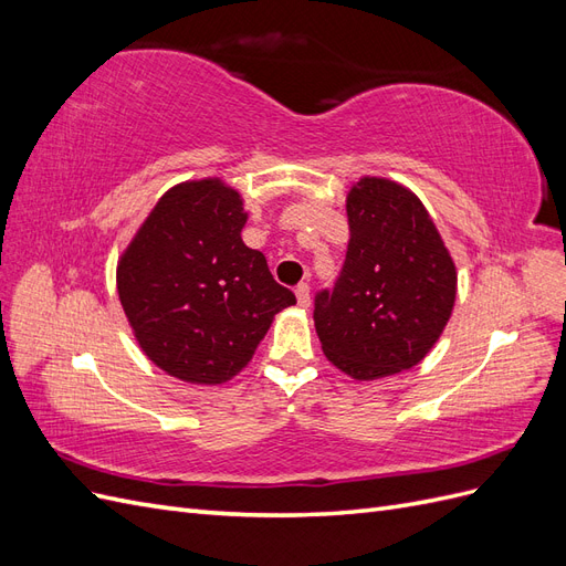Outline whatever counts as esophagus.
<instances>
[{
  "instance_id": "obj_1",
  "label": "esophagus",
  "mask_w": 566,
  "mask_h": 566,
  "mask_svg": "<svg viewBox=\"0 0 566 566\" xmlns=\"http://www.w3.org/2000/svg\"><path fill=\"white\" fill-rule=\"evenodd\" d=\"M295 295H297V304L302 306V310H306V306L312 304V295H310V283H300L295 287Z\"/></svg>"
}]
</instances>
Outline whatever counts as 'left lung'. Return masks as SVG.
<instances>
[{
  "mask_svg": "<svg viewBox=\"0 0 566 566\" xmlns=\"http://www.w3.org/2000/svg\"><path fill=\"white\" fill-rule=\"evenodd\" d=\"M349 245L314 300L323 354L354 380L418 366L453 312L455 264L432 217L397 181L364 177L347 196Z\"/></svg>",
  "mask_w": 566,
  "mask_h": 566,
  "instance_id": "left-lung-1",
  "label": "left lung"
}]
</instances>
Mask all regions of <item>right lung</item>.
I'll return each instance as SVG.
<instances>
[{
	"label": "right lung",
	"instance_id": "add662e5",
	"mask_svg": "<svg viewBox=\"0 0 566 566\" xmlns=\"http://www.w3.org/2000/svg\"><path fill=\"white\" fill-rule=\"evenodd\" d=\"M243 200L219 179L179 184L119 256L117 295L153 364L193 385L241 373L269 325L297 300L243 243Z\"/></svg>",
	"mask_w": 566,
	"mask_h": 566
}]
</instances>
